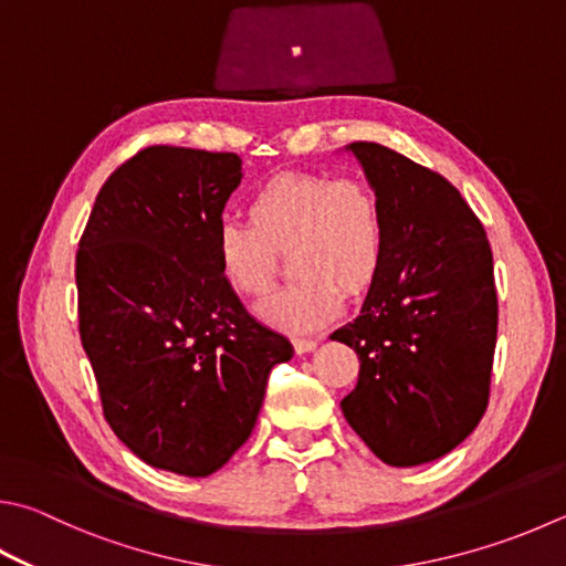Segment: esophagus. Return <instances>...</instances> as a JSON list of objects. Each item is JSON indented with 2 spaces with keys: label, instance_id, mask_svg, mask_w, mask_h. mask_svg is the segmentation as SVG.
Masks as SVG:
<instances>
[{
  "label": "esophagus",
  "instance_id": "34e87169",
  "mask_svg": "<svg viewBox=\"0 0 566 566\" xmlns=\"http://www.w3.org/2000/svg\"><path fill=\"white\" fill-rule=\"evenodd\" d=\"M316 338H294V352L296 354H310L316 348Z\"/></svg>",
  "mask_w": 566,
  "mask_h": 566
}]
</instances>
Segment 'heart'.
I'll return each instance as SVG.
<instances>
[{
    "instance_id": "heart-1",
    "label": "heart",
    "mask_w": 566,
    "mask_h": 566,
    "mask_svg": "<svg viewBox=\"0 0 566 566\" xmlns=\"http://www.w3.org/2000/svg\"><path fill=\"white\" fill-rule=\"evenodd\" d=\"M250 218L222 220L214 254L232 290L264 294L274 282L276 250L292 244L294 280L256 304L266 324L310 332L338 314L344 292H361L384 260V212L358 178L284 172L254 192Z\"/></svg>"
}]
</instances>
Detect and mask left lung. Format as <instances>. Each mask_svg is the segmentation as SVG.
I'll return each mask as SVG.
<instances>
[{"label": "left lung", "mask_w": 566, "mask_h": 566, "mask_svg": "<svg viewBox=\"0 0 566 566\" xmlns=\"http://www.w3.org/2000/svg\"><path fill=\"white\" fill-rule=\"evenodd\" d=\"M384 212V260L334 342L358 354L344 418L386 465L413 468L465 440L490 398L497 292L485 228L443 176L378 143L346 146Z\"/></svg>", "instance_id": "left-lung-1"}]
</instances>
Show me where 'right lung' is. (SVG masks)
<instances>
[{
  "label": "right lung",
  "mask_w": 566,
  "mask_h": 566,
  "mask_svg": "<svg viewBox=\"0 0 566 566\" xmlns=\"http://www.w3.org/2000/svg\"><path fill=\"white\" fill-rule=\"evenodd\" d=\"M234 153L150 146L111 172L76 254L78 334L113 433L153 468L205 478L250 438L294 348L244 310L214 254Z\"/></svg>",
  "instance_id": "obj_1"
}]
</instances>
